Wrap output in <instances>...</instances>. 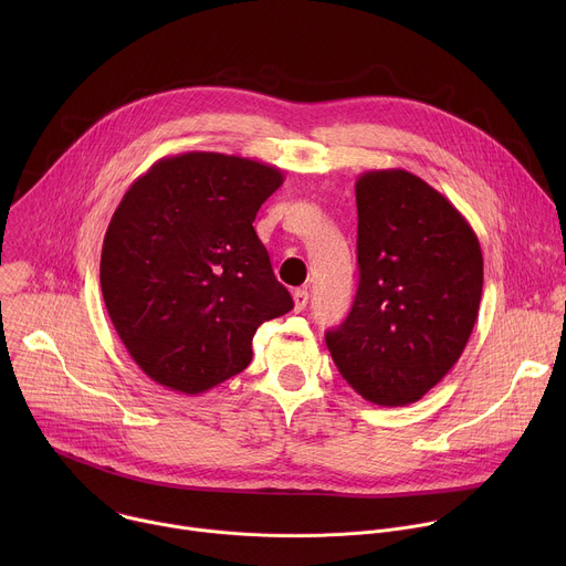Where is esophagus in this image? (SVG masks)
<instances>
[{
	"label": "esophagus",
	"mask_w": 566,
	"mask_h": 566,
	"mask_svg": "<svg viewBox=\"0 0 566 566\" xmlns=\"http://www.w3.org/2000/svg\"><path fill=\"white\" fill-rule=\"evenodd\" d=\"M293 304H295V311H302L308 304V291L306 289H295L293 291Z\"/></svg>",
	"instance_id": "34e87169"
}]
</instances>
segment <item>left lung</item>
I'll list each match as a JSON object with an SVG mask.
<instances>
[{
    "mask_svg": "<svg viewBox=\"0 0 566 566\" xmlns=\"http://www.w3.org/2000/svg\"><path fill=\"white\" fill-rule=\"evenodd\" d=\"M356 206L358 291L327 347L365 400L402 408L454 367L472 334L481 247L465 217L408 170L360 175Z\"/></svg>",
    "mask_w": 566,
    "mask_h": 566,
    "instance_id": "obj_1",
    "label": "left lung"
}]
</instances>
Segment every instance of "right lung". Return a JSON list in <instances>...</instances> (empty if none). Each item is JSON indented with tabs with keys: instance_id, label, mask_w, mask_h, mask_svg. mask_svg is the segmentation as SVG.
I'll list each match as a JSON object with an SVG mask.
<instances>
[{
	"instance_id": "obj_1",
	"label": "right lung",
	"mask_w": 566,
	"mask_h": 566,
	"mask_svg": "<svg viewBox=\"0 0 566 566\" xmlns=\"http://www.w3.org/2000/svg\"><path fill=\"white\" fill-rule=\"evenodd\" d=\"M280 168L219 151L166 156L120 199L103 241L112 325L158 385L203 394L244 371L253 336L293 308L253 221Z\"/></svg>"
}]
</instances>
